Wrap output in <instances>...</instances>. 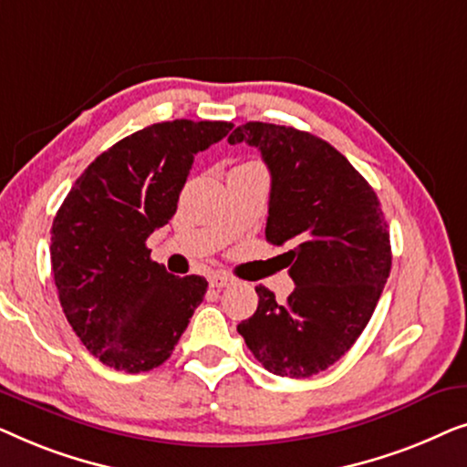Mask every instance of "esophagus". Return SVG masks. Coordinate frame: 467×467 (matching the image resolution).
Here are the masks:
<instances>
[{"label": "esophagus", "mask_w": 467, "mask_h": 467, "mask_svg": "<svg viewBox=\"0 0 467 467\" xmlns=\"http://www.w3.org/2000/svg\"><path fill=\"white\" fill-rule=\"evenodd\" d=\"M232 283H234V278L227 276V274L216 272L210 276V286H214V289H223V286H229Z\"/></svg>", "instance_id": "esophagus-1"}]
</instances>
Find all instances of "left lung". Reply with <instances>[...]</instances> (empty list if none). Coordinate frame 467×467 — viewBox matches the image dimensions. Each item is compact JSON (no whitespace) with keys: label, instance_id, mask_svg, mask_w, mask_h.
I'll use <instances>...</instances> for the list:
<instances>
[{"label":"left lung","instance_id":"obj_1","mask_svg":"<svg viewBox=\"0 0 467 467\" xmlns=\"http://www.w3.org/2000/svg\"><path fill=\"white\" fill-rule=\"evenodd\" d=\"M229 144L261 150L270 170L265 238L285 253L296 289L285 304L264 285L259 306L238 325L261 366L308 379L353 347L391 272V242L380 202L366 178L325 140L285 125L235 127Z\"/></svg>","mask_w":467,"mask_h":467}]
</instances>
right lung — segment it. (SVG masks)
I'll use <instances>...</instances> for the list:
<instances>
[{
    "mask_svg": "<svg viewBox=\"0 0 467 467\" xmlns=\"http://www.w3.org/2000/svg\"><path fill=\"white\" fill-rule=\"evenodd\" d=\"M225 120H165L110 146L82 171L53 221L50 264L76 336L108 368L161 366L206 296V278L171 276L146 238L176 213L197 152Z\"/></svg>",
    "mask_w": 467,
    "mask_h": 467,
    "instance_id": "1",
    "label": "right lung"
}]
</instances>
